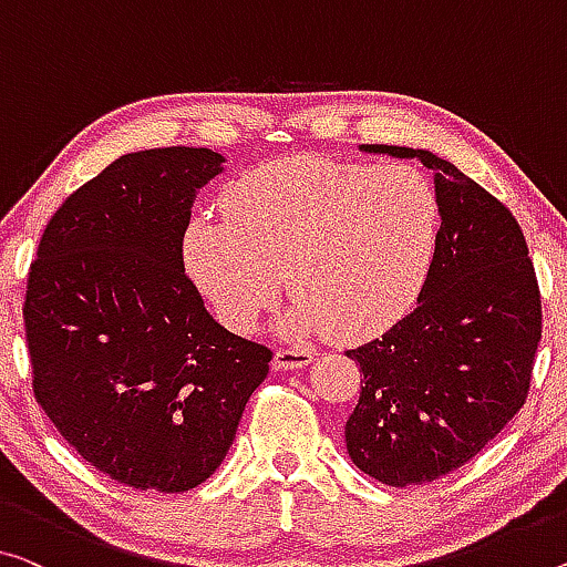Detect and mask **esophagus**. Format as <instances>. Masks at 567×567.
I'll return each mask as SVG.
<instances>
[{
  "instance_id": "esophagus-1",
  "label": "esophagus",
  "mask_w": 567,
  "mask_h": 567,
  "mask_svg": "<svg viewBox=\"0 0 567 567\" xmlns=\"http://www.w3.org/2000/svg\"><path fill=\"white\" fill-rule=\"evenodd\" d=\"M313 360V352L307 347H278L274 357L276 370H299Z\"/></svg>"
}]
</instances>
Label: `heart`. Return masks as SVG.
Instances as JSON below:
<instances>
[{
	"label": "heart",
	"instance_id": "obj_1",
	"mask_svg": "<svg viewBox=\"0 0 567 567\" xmlns=\"http://www.w3.org/2000/svg\"><path fill=\"white\" fill-rule=\"evenodd\" d=\"M223 213L195 217L185 258L235 332L274 307L284 278L301 327L378 332L421 289L439 233V197L411 164L278 159L235 179Z\"/></svg>",
	"mask_w": 567,
	"mask_h": 567
}]
</instances>
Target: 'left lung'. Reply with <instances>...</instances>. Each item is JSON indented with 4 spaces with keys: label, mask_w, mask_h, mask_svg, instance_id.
I'll use <instances>...</instances> for the list:
<instances>
[{
    "label": "left lung",
    "mask_w": 567,
    "mask_h": 567,
    "mask_svg": "<svg viewBox=\"0 0 567 567\" xmlns=\"http://www.w3.org/2000/svg\"><path fill=\"white\" fill-rule=\"evenodd\" d=\"M362 150L429 167L441 228L415 309L347 350L364 374L344 425L347 451L382 484H423L464 466L525 405L543 301L507 205L425 150Z\"/></svg>",
    "instance_id": "obj_1"
}]
</instances>
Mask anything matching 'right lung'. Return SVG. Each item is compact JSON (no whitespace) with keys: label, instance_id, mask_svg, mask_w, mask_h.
<instances>
[{"label":"right lung","instance_id":"1","mask_svg":"<svg viewBox=\"0 0 567 567\" xmlns=\"http://www.w3.org/2000/svg\"><path fill=\"white\" fill-rule=\"evenodd\" d=\"M210 150L124 154L58 207L24 293L32 390L113 482L187 492L223 464L274 352L217 324L185 274Z\"/></svg>","mask_w":567,"mask_h":567}]
</instances>
